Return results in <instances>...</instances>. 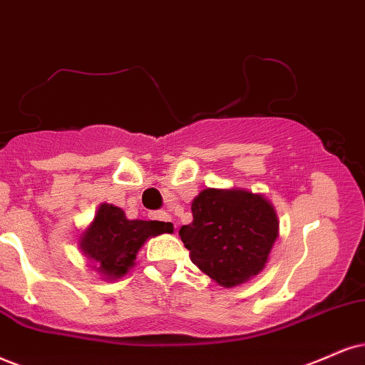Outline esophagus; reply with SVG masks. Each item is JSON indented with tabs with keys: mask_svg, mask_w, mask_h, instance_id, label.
<instances>
[{
	"mask_svg": "<svg viewBox=\"0 0 365 365\" xmlns=\"http://www.w3.org/2000/svg\"><path fill=\"white\" fill-rule=\"evenodd\" d=\"M152 218L159 220V222H165V223L173 222V217H170L168 211H155V213H152Z\"/></svg>",
	"mask_w": 365,
	"mask_h": 365,
	"instance_id": "esophagus-1",
	"label": "esophagus"
}]
</instances>
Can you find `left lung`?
Instances as JSON below:
<instances>
[{
  "mask_svg": "<svg viewBox=\"0 0 365 365\" xmlns=\"http://www.w3.org/2000/svg\"><path fill=\"white\" fill-rule=\"evenodd\" d=\"M192 222L179 235L192 264L223 287L249 282L264 271L279 237L274 205L242 187H206L191 203Z\"/></svg>",
  "mask_w": 365,
  "mask_h": 365,
  "instance_id": "1",
  "label": "left lung"
}]
</instances>
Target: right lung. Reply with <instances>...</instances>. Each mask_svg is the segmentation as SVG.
<instances>
[{"label": "right lung", "instance_id": "add662e5", "mask_svg": "<svg viewBox=\"0 0 365 365\" xmlns=\"http://www.w3.org/2000/svg\"><path fill=\"white\" fill-rule=\"evenodd\" d=\"M173 232V223L128 220L118 206L101 203L93 222L79 235L78 245L101 279L116 281L133 267L148 238Z\"/></svg>", "mask_w": 365, "mask_h": 365}]
</instances>
